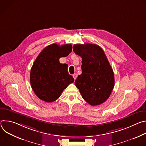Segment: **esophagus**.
I'll return each instance as SVG.
<instances>
[{"mask_svg": "<svg viewBox=\"0 0 146 146\" xmlns=\"http://www.w3.org/2000/svg\"><path fill=\"white\" fill-rule=\"evenodd\" d=\"M73 78H74V79L76 80V78H77V76L76 74H73Z\"/></svg>", "mask_w": 146, "mask_h": 146, "instance_id": "1", "label": "esophagus"}]
</instances>
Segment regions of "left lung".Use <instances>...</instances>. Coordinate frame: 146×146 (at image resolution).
<instances>
[{
    "label": "left lung",
    "mask_w": 146,
    "mask_h": 146,
    "mask_svg": "<svg viewBox=\"0 0 146 146\" xmlns=\"http://www.w3.org/2000/svg\"><path fill=\"white\" fill-rule=\"evenodd\" d=\"M73 51L82 58V73L74 84L90 105H99L109 98L114 86V73L109 62L96 44H74Z\"/></svg>",
    "instance_id": "1"
}]
</instances>
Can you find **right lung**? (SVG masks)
Listing matches in <instances>:
<instances>
[{
	"instance_id": "1",
	"label": "right lung",
	"mask_w": 146,
	"mask_h": 146,
	"mask_svg": "<svg viewBox=\"0 0 146 146\" xmlns=\"http://www.w3.org/2000/svg\"><path fill=\"white\" fill-rule=\"evenodd\" d=\"M71 44H52L44 48L35 60L30 73L31 87L36 95L46 102H52L70 83L73 77L68 72V65L60 64L59 58L67 56Z\"/></svg>"
}]
</instances>
